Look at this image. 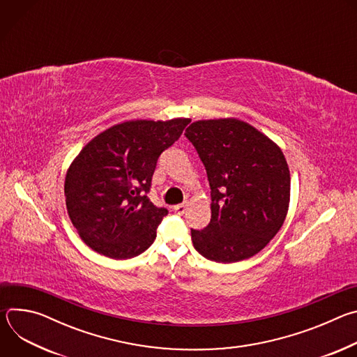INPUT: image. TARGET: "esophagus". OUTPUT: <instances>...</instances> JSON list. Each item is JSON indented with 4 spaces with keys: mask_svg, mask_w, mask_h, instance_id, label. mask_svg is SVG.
Instances as JSON below:
<instances>
[{
    "mask_svg": "<svg viewBox=\"0 0 357 357\" xmlns=\"http://www.w3.org/2000/svg\"><path fill=\"white\" fill-rule=\"evenodd\" d=\"M186 209H188V202H183V203H181V205L174 206V211H175V213H178V215H183V213L186 212Z\"/></svg>",
    "mask_w": 357,
    "mask_h": 357,
    "instance_id": "esophagus-1",
    "label": "esophagus"
}]
</instances>
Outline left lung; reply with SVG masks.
Segmentation results:
<instances>
[{
  "label": "left lung",
  "instance_id": "1",
  "mask_svg": "<svg viewBox=\"0 0 357 357\" xmlns=\"http://www.w3.org/2000/svg\"><path fill=\"white\" fill-rule=\"evenodd\" d=\"M205 165L212 219L190 229L193 247L216 263H236L261 251L281 229L291 178L280 146L237 119L200 120L185 132Z\"/></svg>",
  "mask_w": 357,
  "mask_h": 357
}]
</instances>
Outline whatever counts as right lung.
I'll return each mask as SVG.
<instances>
[{
  "label": "right lung",
  "instance_id": "add662e5",
  "mask_svg": "<svg viewBox=\"0 0 357 357\" xmlns=\"http://www.w3.org/2000/svg\"><path fill=\"white\" fill-rule=\"evenodd\" d=\"M189 119L132 120L94 137L65 179L69 218L82 240L114 260L132 259L157 237L168 215L146 193L162 152L181 137Z\"/></svg>",
  "mask_w": 357,
  "mask_h": 357
}]
</instances>
